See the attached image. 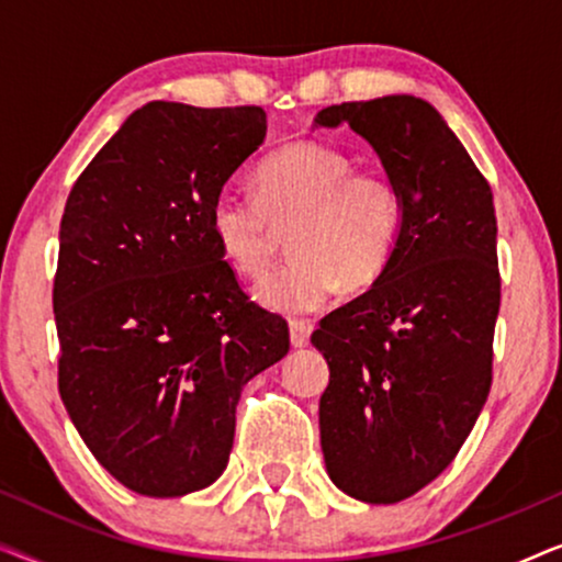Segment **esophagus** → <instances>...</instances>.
I'll return each instance as SVG.
<instances>
[{
	"instance_id": "1",
	"label": "esophagus",
	"mask_w": 562,
	"mask_h": 562,
	"mask_svg": "<svg viewBox=\"0 0 562 562\" xmlns=\"http://www.w3.org/2000/svg\"><path fill=\"white\" fill-rule=\"evenodd\" d=\"M312 329H314L312 322H306V319H291V322H289L291 345H294V348H304V345H310Z\"/></svg>"
}]
</instances>
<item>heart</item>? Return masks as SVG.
<instances>
[{
	"label": "heart",
	"mask_w": 562,
	"mask_h": 562,
	"mask_svg": "<svg viewBox=\"0 0 562 562\" xmlns=\"http://www.w3.org/2000/svg\"><path fill=\"white\" fill-rule=\"evenodd\" d=\"M348 153L294 143L256 173L258 196L220 191L210 210L214 243L237 273H266L276 227H289L294 258L258 283L256 299L281 314L325 306L340 286L363 291L381 279L404 227V199L383 168H352Z\"/></svg>",
	"instance_id": "heart-1"
}]
</instances>
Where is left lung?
Wrapping results in <instances>:
<instances>
[{"label":"left lung","mask_w":562,"mask_h":562,"mask_svg":"<svg viewBox=\"0 0 562 562\" xmlns=\"http://www.w3.org/2000/svg\"><path fill=\"white\" fill-rule=\"evenodd\" d=\"M317 127L350 125L404 199L386 271L319 322L329 366L319 437L333 483L366 504H396L452 463L491 389L502 304L488 181L425 99L325 106Z\"/></svg>","instance_id":"8db88e82"}]
</instances>
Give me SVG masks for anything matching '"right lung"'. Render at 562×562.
I'll list each match as a JSON object with an SVG mask.
<instances>
[{"instance_id":"add662e5","label":"right lung","mask_w":562,"mask_h":562,"mask_svg":"<svg viewBox=\"0 0 562 562\" xmlns=\"http://www.w3.org/2000/svg\"><path fill=\"white\" fill-rule=\"evenodd\" d=\"M260 106L150 102L83 168L60 220L58 391L102 468L143 496L212 486L235 406L289 352L210 227L212 202L266 140Z\"/></svg>"}]
</instances>
